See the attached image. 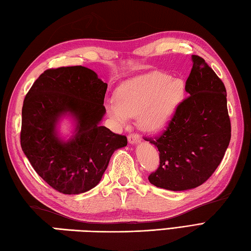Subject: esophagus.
Here are the masks:
<instances>
[{"label": "esophagus", "instance_id": "obj_1", "mask_svg": "<svg viewBox=\"0 0 251 251\" xmlns=\"http://www.w3.org/2000/svg\"><path fill=\"white\" fill-rule=\"evenodd\" d=\"M128 141L130 144H137L140 141V136L138 134H129Z\"/></svg>", "mask_w": 251, "mask_h": 251}]
</instances>
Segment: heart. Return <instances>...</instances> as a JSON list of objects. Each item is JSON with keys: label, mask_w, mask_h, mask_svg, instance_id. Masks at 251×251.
I'll return each instance as SVG.
<instances>
[{"label": "heart", "mask_w": 251, "mask_h": 251, "mask_svg": "<svg viewBox=\"0 0 251 251\" xmlns=\"http://www.w3.org/2000/svg\"><path fill=\"white\" fill-rule=\"evenodd\" d=\"M185 90L183 80L166 72H151L124 82L116 91V100L106 102V110L117 122L137 115L143 128L159 130L183 102Z\"/></svg>", "instance_id": "b5f03b06"}]
</instances>
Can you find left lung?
Returning a JSON list of instances; mask_svg holds the SVG:
<instances>
[{
	"label": "left lung",
	"instance_id": "1",
	"mask_svg": "<svg viewBox=\"0 0 251 251\" xmlns=\"http://www.w3.org/2000/svg\"><path fill=\"white\" fill-rule=\"evenodd\" d=\"M193 66L183 100L167 128L147 138L159 150V167L150 183L171 191L194 189L220 166L231 135L225 85L203 58L192 56Z\"/></svg>",
	"mask_w": 251,
	"mask_h": 251
}]
</instances>
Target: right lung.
Masks as SVG:
<instances>
[{
	"label": "right lung",
	"mask_w": 251,
	"mask_h": 251,
	"mask_svg": "<svg viewBox=\"0 0 251 251\" xmlns=\"http://www.w3.org/2000/svg\"><path fill=\"white\" fill-rule=\"evenodd\" d=\"M107 84L82 66L47 69L27 92L22 108L21 146L31 167L58 192L79 194L94 188L124 135L100 126L105 114ZM77 120L68 142L56 137L55 125L65 113Z\"/></svg>",
	"instance_id": "obj_1"
}]
</instances>
